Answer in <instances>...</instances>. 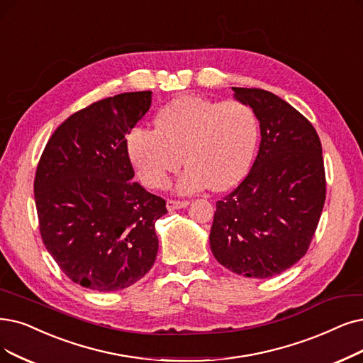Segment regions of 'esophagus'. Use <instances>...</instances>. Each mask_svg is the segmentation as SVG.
<instances>
[{"mask_svg":"<svg viewBox=\"0 0 363 363\" xmlns=\"http://www.w3.org/2000/svg\"><path fill=\"white\" fill-rule=\"evenodd\" d=\"M187 206H189V202H187V201H176V199H168V201H167V208H168V211L186 208Z\"/></svg>","mask_w":363,"mask_h":363,"instance_id":"obj_1","label":"esophagus"}]
</instances>
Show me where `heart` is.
<instances>
[{"instance_id":"1","label":"heart","mask_w":363,"mask_h":363,"mask_svg":"<svg viewBox=\"0 0 363 363\" xmlns=\"http://www.w3.org/2000/svg\"><path fill=\"white\" fill-rule=\"evenodd\" d=\"M259 122L255 110L241 101H217L184 95L171 101L155 119V129L129 134L126 149L141 182L155 189L189 165L177 180L182 194L208 187L226 191L247 174L256 153Z\"/></svg>"}]
</instances>
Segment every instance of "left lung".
<instances>
[{"mask_svg": "<svg viewBox=\"0 0 363 363\" xmlns=\"http://www.w3.org/2000/svg\"><path fill=\"white\" fill-rule=\"evenodd\" d=\"M259 121V152L234 192L216 202L210 247L238 275L268 279L307 253L325 204L322 144L314 126L280 96L232 88Z\"/></svg>", "mask_w": 363, "mask_h": 363, "instance_id": "8db88e82", "label": "left lung"}]
</instances>
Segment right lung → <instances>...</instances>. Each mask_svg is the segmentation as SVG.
I'll use <instances>...</instances> for the list:
<instances>
[{"instance_id":"obj_1","label":"right lung","mask_w":363,"mask_h":363,"mask_svg":"<svg viewBox=\"0 0 363 363\" xmlns=\"http://www.w3.org/2000/svg\"><path fill=\"white\" fill-rule=\"evenodd\" d=\"M152 92H126L91 104L56 128L35 172L40 234L74 283L116 292L155 264V223L165 201L134 182L126 138L149 111Z\"/></svg>"}]
</instances>
